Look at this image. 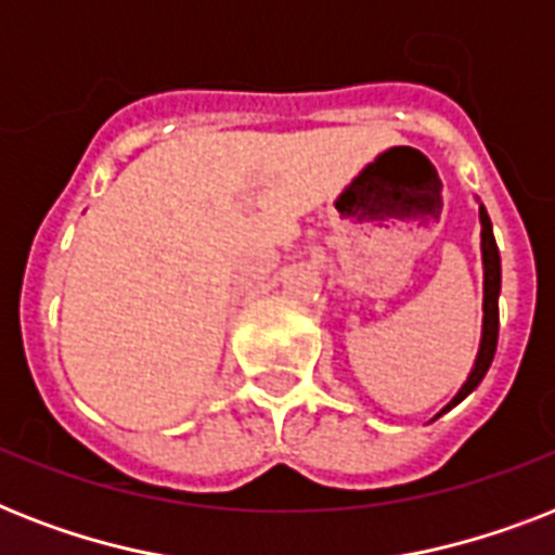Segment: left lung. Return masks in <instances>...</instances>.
I'll return each mask as SVG.
<instances>
[{"instance_id":"1","label":"left lung","mask_w":555,"mask_h":555,"mask_svg":"<svg viewBox=\"0 0 555 555\" xmlns=\"http://www.w3.org/2000/svg\"><path fill=\"white\" fill-rule=\"evenodd\" d=\"M478 201V198H475ZM481 204V201H478ZM478 218H481V264H483V320H481V343H478V354H475L473 371L464 379V386L457 388V395L440 409L435 417L449 412L452 405H457L466 395H473L483 374L490 371L492 357H495V346H499V296H501V256L495 235H492V221L487 216L483 204L478 207Z\"/></svg>"}]
</instances>
